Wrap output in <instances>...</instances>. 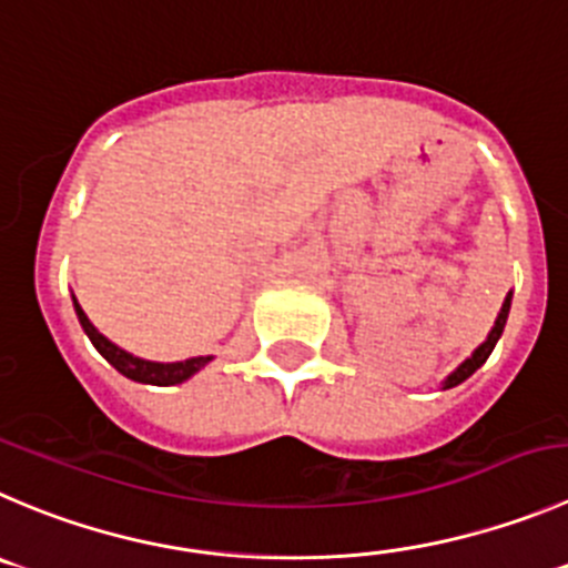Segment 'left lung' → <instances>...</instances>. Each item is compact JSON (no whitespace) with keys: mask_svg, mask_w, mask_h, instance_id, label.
Segmentation results:
<instances>
[{"mask_svg":"<svg viewBox=\"0 0 568 568\" xmlns=\"http://www.w3.org/2000/svg\"><path fill=\"white\" fill-rule=\"evenodd\" d=\"M510 298H513V293H507L505 304H501V310H499V317H496V323H494V328H490L488 339H485V343L479 345V348L474 351V354L468 356L466 362H463V365H460V368L455 371V374H449V379L443 382V390H449V387H457V385H460V382H466L468 376L474 374V371H477V368H483V365H485V359H488V356H490V351H494V345L499 343L501 332H505L507 315H510Z\"/></svg>","mask_w":568,"mask_h":568,"instance_id":"left-lung-1","label":"left lung"}]
</instances>
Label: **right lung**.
I'll return each instance as SVG.
<instances>
[{"label":"right lung","instance_id":"1","mask_svg":"<svg viewBox=\"0 0 568 568\" xmlns=\"http://www.w3.org/2000/svg\"><path fill=\"white\" fill-rule=\"evenodd\" d=\"M72 301H74V312H78L80 326H83V332L89 334V339L94 343V348L100 351L108 362H111L119 374L128 376V379L142 382V385H159V387L181 385V382H186L189 376L197 374L200 368H206L209 362L214 359V356H192V359H183V362H150V359H142V356L128 354V351H122L119 345H113L105 334L97 332L94 323L89 321V315L80 310V304L74 295H72Z\"/></svg>","mask_w":568,"mask_h":568}]
</instances>
